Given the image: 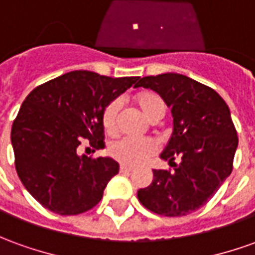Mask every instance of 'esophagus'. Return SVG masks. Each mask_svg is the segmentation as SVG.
<instances>
[{
    "mask_svg": "<svg viewBox=\"0 0 255 255\" xmlns=\"http://www.w3.org/2000/svg\"><path fill=\"white\" fill-rule=\"evenodd\" d=\"M131 171H132V167H129V165L126 164L120 165V172H123V174H128V172H131Z\"/></svg>",
    "mask_w": 255,
    "mask_h": 255,
    "instance_id": "1",
    "label": "esophagus"
}]
</instances>
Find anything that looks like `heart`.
Instances as JSON below:
<instances>
[{
    "mask_svg": "<svg viewBox=\"0 0 255 255\" xmlns=\"http://www.w3.org/2000/svg\"><path fill=\"white\" fill-rule=\"evenodd\" d=\"M135 102L139 106L142 113L149 122L156 119H163L165 115V103L163 98L154 92H142L135 98ZM122 109V102L115 99L106 105L102 112V126L106 132H115L119 126V113ZM156 152V145L152 140H138L123 136L113 140L108 146V153L112 157L123 164L135 165L143 161L146 157L152 156Z\"/></svg>",
    "mask_w": 255,
    "mask_h": 255,
    "instance_id": "obj_1",
    "label": "heart"
}]
</instances>
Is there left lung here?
<instances>
[{
    "label": "left lung",
    "mask_w": 255,
    "mask_h": 255,
    "mask_svg": "<svg viewBox=\"0 0 255 255\" xmlns=\"http://www.w3.org/2000/svg\"><path fill=\"white\" fill-rule=\"evenodd\" d=\"M135 87L157 92L171 108L172 133L160 158L174 167L172 172L153 170L152 183L138 190V199L156 214H190L232 172L239 140L229 108L213 88L178 73L139 78Z\"/></svg>",
    "instance_id": "left-lung-1"
}]
</instances>
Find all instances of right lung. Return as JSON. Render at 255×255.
Returning a JSON list of instances; mask_svg holds the SVG:
<instances>
[{
    "instance_id": "add662e5",
    "label": "right lung",
    "mask_w": 255,
    "mask_h": 255,
    "mask_svg": "<svg viewBox=\"0 0 255 255\" xmlns=\"http://www.w3.org/2000/svg\"><path fill=\"white\" fill-rule=\"evenodd\" d=\"M136 80L76 70L28 94L12 124L10 142L16 172L42 207L77 215L101 202L119 163L80 156L78 146L88 142L94 152L105 147L103 109Z\"/></svg>"
}]
</instances>
